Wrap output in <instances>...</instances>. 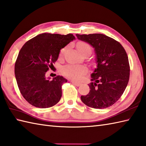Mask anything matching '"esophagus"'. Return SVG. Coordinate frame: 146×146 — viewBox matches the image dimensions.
Instances as JSON below:
<instances>
[{
  "mask_svg": "<svg viewBox=\"0 0 146 146\" xmlns=\"http://www.w3.org/2000/svg\"><path fill=\"white\" fill-rule=\"evenodd\" d=\"M72 84H74V85L76 86H79L81 85V84L80 82H76V81H72Z\"/></svg>",
  "mask_w": 146,
  "mask_h": 146,
  "instance_id": "obj_1",
  "label": "esophagus"
}]
</instances>
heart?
<instances>
[{"label":"heart","mask_w":146,"mask_h":146,"mask_svg":"<svg viewBox=\"0 0 146 146\" xmlns=\"http://www.w3.org/2000/svg\"><path fill=\"white\" fill-rule=\"evenodd\" d=\"M77 48L80 53L82 55L83 53L87 52H91V48L90 44L85 42H79L77 44ZM66 48L62 49L60 52V55H62L65 52ZM62 73L64 76L69 78L74 79H79L81 74H84L86 71V68L82 65H67L62 69Z\"/></svg>","instance_id":"heart-1"}]
</instances>
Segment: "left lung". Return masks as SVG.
<instances>
[{
	"label": "left lung",
	"mask_w": 146,
	"mask_h": 146,
	"mask_svg": "<svg viewBox=\"0 0 146 146\" xmlns=\"http://www.w3.org/2000/svg\"><path fill=\"white\" fill-rule=\"evenodd\" d=\"M78 40L93 47L96 55V68L91 74L88 94L81 96L85 105L103 109L120 99L129 80L130 66L125 50L113 38L100 33L76 34Z\"/></svg>",
	"instance_id": "left-lung-1"
}]
</instances>
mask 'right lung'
Segmentation results:
<instances>
[{"label": "right lung", "mask_w": 146, "mask_h": 146, "mask_svg": "<svg viewBox=\"0 0 146 146\" xmlns=\"http://www.w3.org/2000/svg\"><path fill=\"white\" fill-rule=\"evenodd\" d=\"M74 40L72 34L44 33L28 41L20 50L15 77L21 93L31 105L46 108L60 101L62 85L67 80L60 76L50 80L46 72L57 60L60 50Z\"/></svg>", "instance_id": "obj_1"}]
</instances>
